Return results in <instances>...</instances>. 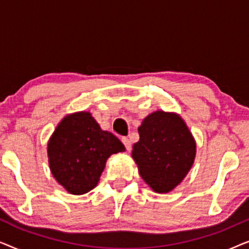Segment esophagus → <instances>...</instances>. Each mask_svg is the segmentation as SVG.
<instances>
[{
	"mask_svg": "<svg viewBox=\"0 0 249 249\" xmlns=\"http://www.w3.org/2000/svg\"><path fill=\"white\" fill-rule=\"evenodd\" d=\"M121 141H122V142H124L125 149H127V151H130V149H131V142H130V139L124 137V138L121 139Z\"/></svg>",
	"mask_w": 249,
	"mask_h": 249,
	"instance_id": "esophagus-1",
	"label": "esophagus"
}]
</instances>
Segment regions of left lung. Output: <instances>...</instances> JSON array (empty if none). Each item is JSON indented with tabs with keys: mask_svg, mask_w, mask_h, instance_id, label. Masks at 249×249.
Wrapping results in <instances>:
<instances>
[{
	"mask_svg": "<svg viewBox=\"0 0 249 249\" xmlns=\"http://www.w3.org/2000/svg\"><path fill=\"white\" fill-rule=\"evenodd\" d=\"M139 141L132 146V159L139 175L156 193H169L192 168L196 142L185 121L177 113L156 111L138 128Z\"/></svg>",
	"mask_w": 249,
	"mask_h": 249,
	"instance_id": "1",
	"label": "left lung"
}]
</instances>
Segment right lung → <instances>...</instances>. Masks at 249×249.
<instances>
[{"label": "right lung", "mask_w": 249, "mask_h": 249, "mask_svg": "<svg viewBox=\"0 0 249 249\" xmlns=\"http://www.w3.org/2000/svg\"><path fill=\"white\" fill-rule=\"evenodd\" d=\"M113 134L100 128L89 112L64 117L47 144L51 172L57 182L73 195L96 187L112 154L124 151Z\"/></svg>", "instance_id": "1"}]
</instances>
